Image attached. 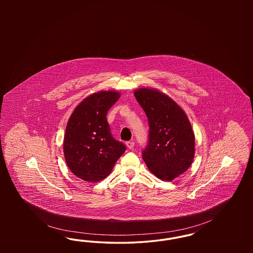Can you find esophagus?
I'll return each mask as SVG.
<instances>
[{
  "instance_id": "34e87169",
  "label": "esophagus",
  "mask_w": 253,
  "mask_h": 253,
  "mask_svg": "<svg viewBox=\"0 0 253 253\" xmlns=\"http://www.w3.org/2000/svg\"><path fill=\"white\" fill-rule=\"evenodd\" d=\"M126 146L128 147V149L132 150L133 146H134V142L133 141H128V142H126Z\"/></svg>"
}]
</instances>
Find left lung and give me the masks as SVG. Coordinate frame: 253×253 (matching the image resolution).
<instances>
[{
	"instance_id": "left-lung-1",
	"label": "left lung",
	"mask_w": 253,
	"mask_h": 253,
	"mask_svg": "<svg viewBox=\"0 0 253 253\" xmlns=\"http://www.w3.org/2000/svg\"><path fill=\"white\" fill-rule=\"evenodd\" d=\"M149 122V140L142 158L159 179L171 181L193 163L195 142L190 121L183 109L157 89L134 91Z\"/></svg>"
}]
</instances>
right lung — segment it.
Returning a JSON list of instances; mask_svg holds the SVG:
<instances>
[{
  "label": "right lung",
  "instance_id": "obj_1",
  "mask_svg": "<svg viewBox=\"0 0 253 253\" xmlns=\"http://www.w3.org/2000/svg\"><path fill=\"white\" fill-rule=\"evenodd\" d=\"M116 91H100L84 98L67 122L63 153L68 168L79 178L97 182L105 178L126 146L116 140L106 115L120 98Z\"/></svg>",
  "mask_w": 253,
  "mask_h": 253
}]
</instances>
